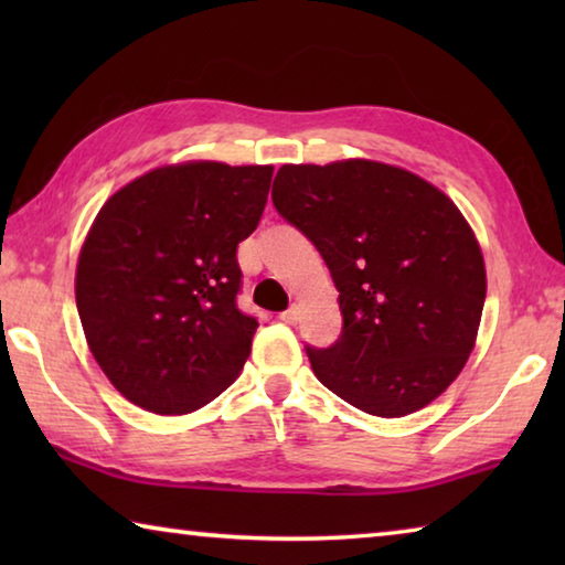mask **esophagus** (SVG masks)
I'll list each match as a JSON object with an SVG mask.
<instances>
[{
	"label": "esophagus",
	"mask_w": 565,
	"mask_h": 565,
	"mask_svg": "<svg viewBox=\"0 0 565 565\" xmlns=\"http://www.w3.org/2000/svg\"><path fill=\"white\" fill-rule=\"evenodd\" d=\"M281 321H286V323H296V321H299V306L291 303L289 309H286V311L281 313Z\"/></svg>",
	"instance_id": "34e87169"
}]
</instances>
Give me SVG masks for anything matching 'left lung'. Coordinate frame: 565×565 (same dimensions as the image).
<instances>
[{
	"label": "left lung",
	"mask_w": 565,
	"mask_h": 565,
	"mask_svg": "<svg viewBox=\"0 0 565 565\" xmlns=\"http://www.w3.org/2000/svg\"><path fill=\"white\" fill-rule=\"evenodd\" d=\"M271 199L339 291L341 337L306 347L321 384L384 418L441 396L473 351L486 301L481 248L451 199L366 159L286 164Z\"/></svg>",
	"instance_id": "obj_1"
}]
</instances>
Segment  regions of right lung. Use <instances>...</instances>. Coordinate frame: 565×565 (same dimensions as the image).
<instances>
[{"mask_svg": "<svg viewBox=\"0 0 565 565\" xmlns=\"http://www.w3.org/2000/svg\"><path fill=\"white\" fill-rule=\"evenodd\" d=\"M274 167H161L119 189L76 264L94 359L131 404L174 416L232 384L259 321L236 306L238 242L259 226Z\"/></svg>", "mask_w": 565, "mask_h": 565, "instance_id": "right-lung-1", "label": "right lung"}]
</instances>
